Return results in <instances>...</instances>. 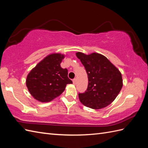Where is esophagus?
Wrapping results in <instances>:
<instances>
[{
    "instance_id": "esophagus-1",
    "label": "esophagus",
    "mask_w": 148,
    "mask_h": 148,
    "mask_svg": "<svg viewBox=\"0 0 148 148\" xmlns=\"http://www.w3.org/2000/svg\"><path fill=\"white\" fill-rule=\"evenodd\" d=\"M73 83L74 85L76 84V83H77V79H76V78H74V79L73 80Z\"/></svg>"
}]
</instances>
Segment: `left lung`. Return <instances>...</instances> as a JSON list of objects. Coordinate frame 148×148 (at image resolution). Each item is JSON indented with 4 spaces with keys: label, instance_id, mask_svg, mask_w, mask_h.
I'll return each instance as SVG.
<instances>
[{
    "label": "left lung",
    "instance_id": "1",
    "mask_svg": "<svg viewBox=\"0 0 148 148\" xmlns=\"http://www.w3.org/2000/svg\"><path fill=\"white\" fill-rule=\"evenodd\" d=\"M77 57L84 66L88 75V87L84 93L78 94L84 106L99 110L115 99L123 86L120 71L103 55H86L78 52Z\"/></svg>",
    "mask_w": 148,
    "mask_h": 148
}]
</instances>
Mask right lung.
<instances>
[{
    "mask_svg": "<svg viewBox=\"0 0 148 148\" xmlns=\"http://www.w3.org/2000/svg\"><path fill=\"white\" fill-rule=\"evenodd\" d=\"M64 55L51 54L38 63L28 73L26 84L36 100L50 102L63 92L67 84H72L68 77V70L62 68Z\"/></svg>",
    "mask_w": 148,
    "mask_h": 148,
    "instance_id": "add662e5",
    "label": "right lung"
}]
</instances>
